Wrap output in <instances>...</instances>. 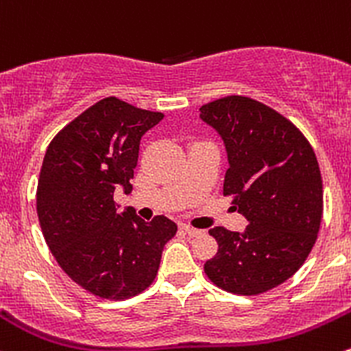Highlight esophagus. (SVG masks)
Returning a JSON list of instances; mask_svg holds the SVG:
<instances>
[{"instance_id":"1","label":"esophagus","mask_w":351,"mask_h":351,"mask_svg":"<svg viewBox=\"0 0 351 351\" xmlns=\"http://www.w3.org/2000/svg\"><path fill=\"white\" fill-rule=\"evenodd\" d=\"M182 230L186 232V234L189 235V237H197V235L203 234V230H197V228L191 227V225H182Z\"/></svg>"}]
</instances>
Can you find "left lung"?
I'll list each match as a JSON object with an SVG mask.
<instances>
[{
	"instance_id": "1",
	"label": "left lung",
	"mask_w": 351,
	"mask_h": 351,
	"mask_svg": "<svg viewBox=\"0 0 351 351\" xmlns=\"http://www.w3.org/2000/svg\"><path fill=\"white\" fill-rule=\"evenodd\" d=\"M199 110L227 148L223 196H232V208L249 221L244 234L211 228L218 252L204 263V273L225 292H268L297 273L317 239V158L292 121L251 97H221Z\"/></svg>"
}]
</instances>
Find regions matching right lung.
<instances>
[{"label":"right lung","mask_w":351,"mask_h":351,"mask_svg":"<svg viewBox=\"0 0 351 351\" xmlns=\"http://www.w3.org/2000/svg\"><path fill=\"white\" fill-rule=\"evenodd\" d=\"M162 119L107 97L47 147L37 184L40 228L62 271L95 297L124 300L147 290L177 232L164 215L145 221L114 201L117 187H133L141 136Z\"/></svg>","instance_id":"add662e5"}]
</instances>
